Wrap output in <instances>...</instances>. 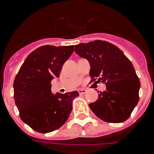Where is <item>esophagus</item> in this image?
<instances>
[{"mask_svg":"<svg viewBox=\"0 0 154 154\" xmlns=\"http://www.w3.org/2000/svg\"><path fill=\"white\" fill-rule=\"evenodd\" d=\"M85 92H86V89H79V93L80 95L85 94Z\"/></svg>","mask_w":154,"mask_h":154,"instance_id":"1","label":"esophagus"}]
</instances>
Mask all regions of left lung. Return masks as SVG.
Returning <instances> with one entry per match:
<instances>
[{"label":"left lung","instance_id":"left-lung-1","mask_svg":"<svg viewBox=\"0 0 154 154\" xmlns=\"http://www.w3.org/2000/svg\"><path fill=\"white\" fill-rule=\"evenodd\" d=\"M75 51L90 64L92 81L106 84L98 99L89 104L99 119L108 123H122L131 115L139 101L140 82L133 64L114 45L96 40L75 45Z\"/></svg>","mask_w":154,"mask_h":154}]
</instances>
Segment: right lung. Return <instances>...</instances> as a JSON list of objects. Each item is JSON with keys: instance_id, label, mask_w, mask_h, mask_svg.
<instances>
[{"instance_id": "obj_1", "label": "right lung", "mask_w": 154, "mask_h": 154, "mask_svg": "<svg viewBox=\"0 0 154 154\" xmlns=\"http://www.w3.org/2000/svg\"><path fill=\"white\" fill-rule=\"evenodd\" d=\"M74 46L44 45L29 54L14 81V97L21 120L42 133L60 128L72 109L77 91L52 94L51 82L59 77Z\"/></svg>"}]
</instances>
